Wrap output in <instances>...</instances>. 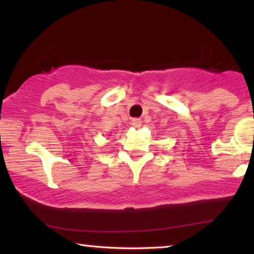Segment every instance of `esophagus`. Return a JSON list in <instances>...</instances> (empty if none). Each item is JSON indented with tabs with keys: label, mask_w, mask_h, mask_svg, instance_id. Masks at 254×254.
Returning <instances> with one entry per match:
<instances>
[{
	"label": "esophagus",
	"mask_w": 254,
	"mask_h": 254,
	"mask_svg": "<svg viewBox=\"0 0 254 254\" xmlns=\"http://www.w3.org/2000/svg\"><path fill=\"white\" fill-rule=\"evenodd\" d=\"M140 124H142V120H140L139 118H132L131 119V125L134 127H139Z\"/></svg>",
	"instance_id": "1"
}]
</instances>
